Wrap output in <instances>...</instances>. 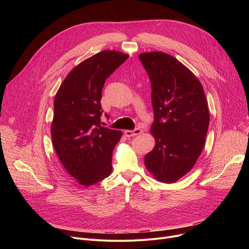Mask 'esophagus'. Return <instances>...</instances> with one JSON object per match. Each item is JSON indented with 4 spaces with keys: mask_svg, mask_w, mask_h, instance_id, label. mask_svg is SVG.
<instances>
[{
    "mask_svg": "<svg viewBox=\"0 0 249 249\" xmlns=\"http://www.w3.org/2000/svg\"><path fill=\"white\" fill-rule=\"evenodd\" d=\"M142 131L140 128H136V129H134V130H126L124 133H125V135L127 136V137H135V136H138V135H140V134H142Z\"/></svg>",
    "mask_w": 249,
    "mask_h": 249,
    "instance_id": "34e87169",
    "label": "esophagus"
}]
</instances>
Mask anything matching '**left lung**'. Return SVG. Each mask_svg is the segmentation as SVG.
<instances>
[{
  "label": "left lung",
  "instance_id": "obj_1",
  "mask_svg": "<svg viewBox=\"0 0 249 249\" xmlns=\"http://www.w3.org/2000/svg\"><path fill=\"white\" fill-rule=\"evenodd\" d=\"M139 59L152 85L156 146L145 165L159 181L172 183L195 164L204 148L209 108L203 87L189 69L162 52L142 53Z\"/></svg>",
  "mask_w": 249,
  "mask_h": 249
}]
</instances>
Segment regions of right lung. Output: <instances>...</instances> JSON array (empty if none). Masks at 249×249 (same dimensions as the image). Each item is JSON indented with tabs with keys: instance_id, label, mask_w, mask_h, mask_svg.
Returning a JSON list of instances; mask_svg holds the SVG:
<instances>
[{
	"instance_id": "right-lung-1",
	"label": "right lung",
	"mask_w": 249,
	"mask_h": 249,
	"mask_svg": "<svg viewBox=\"0 0 249 249\" xmlns=\"http://www.w3.org/2000/svg\"><path fill=\"white\" fill-rule=\"evenodd\" d=\"M128 57L110 50L91 56L71 71L56 93L53 146L66 170L82 185L95 184L112 171V152L122 133L101 126L100 99L105 80Z\"/></svg>"
}]
</instances>
